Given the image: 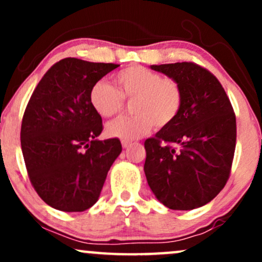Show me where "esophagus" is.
<instances>
[{
  "instance_id": "esophagus-1",
  "label": "esophagus",
  "mask_w": 262,
  "mask_h": 262,
  "mask_svg": "<svg viewBox=\"0 0 262 262\" xmlns=\"http://www.w3.org/2000/svg\"><path fill=\"white\" fill-rule=\"evenodd\" d=\"M132 145V141H129V140H122V146L124 149H127V148H129V146Z\"/></svg>"
}]
</instances>
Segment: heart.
Segmentation results:
<instances>
[{"label":"heart","mask_w":262,"mask_h":262,"mask_svg":"<svg viewBox=\"0 0 262 262\" xmlns=\"http://www.w3.org/2000/svg\"><path fill=\"white\" fill-rule=\"evenodd\" d=\"M117 90L107 81H98L90 91L93 110L103 118L116 116L124 108V100L133 101L135 116L122 117L107 125V134L123 140L143 137L151 128L169 127L177 118L183 102L181 85L170 77L139 65L129 66L116 75Z\"/></svg>","instance_id":"b5f03b06"}]
</instances>
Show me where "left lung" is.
<instances>
[{
  "label": "left lung",
  "instance_id": "left-lung-1",
  "mask_svg": "<svg viewBox=\"0 0 262 262\" xmlns=\"http://www.w3.org/2000/svg\"><path fill=\"white\" fill-rule=\"evenodd\" d=\"M150 68L181 85L177 118L144 143V172L152 193L167 208L202 207L223 189L236 141L233 107L217 77L193 62Z\"/></svg>",
  "mask_w": 262,
  "mask_h": 262
}]
</instances>
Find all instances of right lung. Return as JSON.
<instances>
[{
  "mask_svg": "<svg viewBox=\"0 0 262 262\" xmlns=\"http://www.w3.org/2000/svg\"><path fill=\"white\" fill-rule=\"evenodd\" d=\"M117 64L66 58L39 81L23 116L20 146L39 197L62 212H83L98 201L122 152L118 138L98 140L102 118L90 102L96 82Z\"/></svg>",
  "mask_w": 262,
  "mask_h": 262,
  "instance_id": "add662e5",
  "label": "right lung"
}]
</instances>
